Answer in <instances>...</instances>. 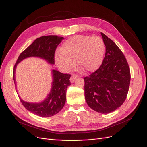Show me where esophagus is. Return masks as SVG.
Segmentation results:
<instances>
[{
  "mask_svg": "<svg viewBox=\"0 0 147 147\" xmlns=\"http://www.w3.org/2000/svg\"><path fill=\"white\" fill-rule=\"evenodd\" d=\"M77 78H78V77H77V76L73 75V76H71V78H70V79H69V80H70V82L71 83H74L76 81Z\"/></svg>",
  "mask_w": 147,
  "mask_h": 147,
  "instance_id": "1",
  "label": "esophagus"
}]
</instances>
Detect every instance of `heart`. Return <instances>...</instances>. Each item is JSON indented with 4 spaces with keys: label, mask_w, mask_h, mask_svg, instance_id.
I'll return each mask as SVG.
<instances>
[{
    "label": "heart",
    "mask_w": 147,
    "mask_h": 147,
    "mask_svg": "<svg viewBox=\"0 0 147 147\" xmlns=\"http://www.w3.org/2000/svg\"><path fill=\"white\" fill-rule=\"evenodd\" d=\"M105 45L101 38L84 35L73 36L65 41L55 53L57 65L65 72L75 67L86 73H93L101 65L104 59Z\"/></svg>",
    "instance_id": "obj_1"
}]
</instances>
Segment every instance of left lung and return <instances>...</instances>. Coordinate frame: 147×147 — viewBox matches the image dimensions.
I'll use <instances>...</instances> for the list:
<instances>
[{
	"instance_id": "8db88e82",
	"label": "left lung",
	"mask_w": 147,
	"mask_h": 147,
	"mask_svg": "<svg viewBox=\"0 0 147 147\" xmlns=\"http://www.w3.org/2000/svg\"><path fill=\"white\" fill-rule=\"evenodd\" d=\"M105 55L97 70L84 78V97L94 111L108 114L120 107L126 98L130 72L123 52L112 40L101 33Z\"/></svg>"
}]
</instances>
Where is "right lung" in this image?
Returning a JSON list of instances; mask_svg holds the SVG:
<instances>
[{"label": "right lung", "instance_id": "right-lung-1", "mask_svg": "<svg viewBox=\"0 0 147 147\" xmlns=\"http://www.w3.org/2000/svg\"><path fill=\"white\" fill-rule=\"evenodd\" d=\"M64 39L57 36H42L36 39L32 44L23 51L18 57L15 65L13 79L15 86V71L17 65L26 58L30 57L39 58L44 59L50 65H53L54 54L58 45ZM52 82L51 89L46 98L40 102H28L22 100L19 96L21 102L26 109L33 114L42 117H49L59 113L65 103L66 91L71 84L69 78L71 75L60 73L56 69H52Z\"/></svg>", "mask_w": 147, "mask_h": 147}]
</instances>
